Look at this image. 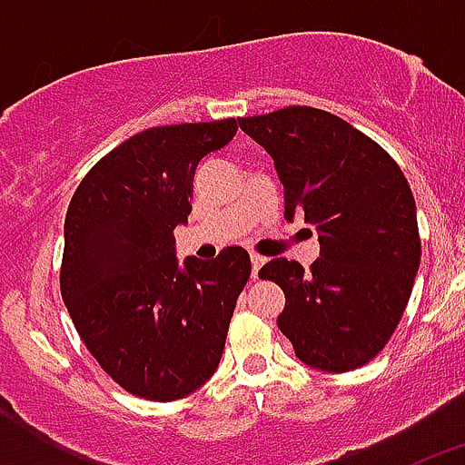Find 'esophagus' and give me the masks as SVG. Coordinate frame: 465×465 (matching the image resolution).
<instances>
[{"mask_svg": "<svg viewBox=\"0 0 465 465\" xmlns=\"http://www.w3.org/2000/svg\"><path fill=\"white\" fill-rule=\"evenodd\" d=\"M262 265H265V258L256 256V253H253V256H252V277H253V279L258 277V272H261Z\"/></svg>", "mask_w": 465, "mask_h": 465, "instance_id": "34e87169", "label": "esophagus"}]
</instances>
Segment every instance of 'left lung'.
<instances>
[{
  "mask_svg": "<svg viewBox=\"0 0 465 465\" xmlns=\"http://www.w3.org/2000/svg\"><path fill=\"white\" fill-rule=\"evenodd\" d=\"M274 160L283 219L316 225L312 270L272 258L261 277L279 283V331L314 371H356L380 354L401 322L421 261L417 204L393 158L342 118L289 106L240 118Z\"/></svg>",
  "mask_w": 465,
  "mask_h": 465,
  "instance_id": "1",
  "label": "left lung"
}]
</instances>
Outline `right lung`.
I'll list each match as a JSON object with an SVG mask.
<instances>
[{"mask_svg":"<svg viewBox=\"0 0 465 465\" xmlns=\"http://www.w3.org/2000/svg\"><path fill=\"white\" fill-rule=\"evenodd\" d=\"M237 121L183 123L134 134L85 174L64 219L60 289L102 371L125 391L170 402L219 368L237 295L252 274L242 246L213 261L176 258L191 183Z\"/></svg>","mask_w":465,"mask_h":465,"instance_id":"right-lung-1","label":"right lung"}]
</instances>
